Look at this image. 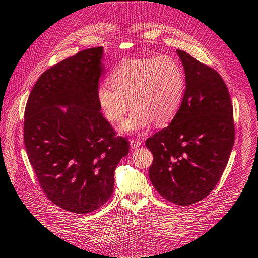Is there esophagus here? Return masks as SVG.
Here are the masks:
<instances>
[{
    "mask_svg": "<svg viewBox=\"0 0 258 258\" xmlns=\"http://www.w3.org/2000/svg\"><path fill=\"white\" fill-rule=\"evenodd\" d=\"M130 144H131V148L132 149H138L142 144V141L141 140H131L130 141Z\"/></svg>",
    "mask_w": 258,
    "mask_h": 258,
    "instance_id": "34e87169",
    "label": "esophagus"
}]
</instances>
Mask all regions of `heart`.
Instances as JSON below:
<instances>
[{
  "label": "heart",
  "instance_id": "heart-1",
  "mask_svg": "<svg viewBox=\"0 0 258 258\" xmlns=\"http://www.w3.org/2000/svg\"><path fill=\"white\" fill-rule=\"evenodd\" d=\"M108 83L96 89V99L105 117L116 124L130 104L133 110L120 131L138 133L152 124L172 119L182 103L185 78L179 62L169 55L124 59L110 72Z\"/></svg>",
  "mask_w": 258,
  "mask_h": 258
}]
</instances>
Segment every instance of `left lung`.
I'll return each mask as SVG.
<instances>
[{
  "instance_id": "left-lung-1",
  "label": "left lung",
  "mask_w": 258,
  "mask_h": 258,
  "mask_svg": "<svg viewBox=\"0 0 258 258\" xmlns=\"http://www.w3.org/2000/svg\"><path fill=\"white\" fill-rule=\"evenodd\" d=\"M185 92L168 127L146 140L153 153L149 176L158 192L189 206L208 196L228 163L235 141L233 105L220 75L189 53L176 50Z\"/></svg>"
}]
</instances>
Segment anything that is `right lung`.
Returning a JSON list of instances; mask_svg holds the SVG:
<instances>
[{"label":"right lung","mask_w":258,"mask_h":258,"mask_svg":"<svg viewBox=\"0 0 258 258\" xmlns=\"http://www.w3.org/2000/svg\"><path fill=\"white\" fill-rule=\"evenodd\" d=\"M103 53V47L86 49L45 70L24 112L25 150L43 192L80 215L110 198L115 169L130 148L115 138L96 99Z\"/></svg>","instance_id":"1"}]
</instances>
